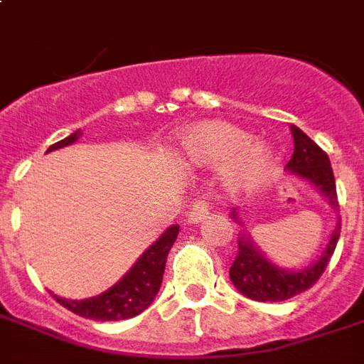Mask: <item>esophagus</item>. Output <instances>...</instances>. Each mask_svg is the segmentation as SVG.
I'll use <instances>...</instances> for the list:
<instances>
[{
  "label": "esophagus",
  "instance_id": "esophagus-1",
  "mask_svg": "<svg viewBox=\"0 0 364 364\" xmlns=\"http://www.w3.org/2000/svg\"><path fill=\"white\" fill-rule=\"evenodd\" d=\"M187 221L191 223V225H200V223L204 221V219H208L210 217V210H208V205H205V202H194L193 205H191V210H188L187 213Z\"/></svg>",
  "mask_w": 364,
  "mask_h": 364
}]
</instances>
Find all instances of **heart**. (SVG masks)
I'll return each instance as SVG.
<instances>
[{
	"instance_id": "b5f03b06",
	"label": "heart",
	"mask_w": 364,
	"mask_h": 364,
	"mask_svg": "<svg viewBox=\"0 0 364 364\" xmlns=\"http://www.w3.org/2000/svg\"><path fill=\"white\" fill-rule=\"evenodd\" d=\"M183 159L196 168H217L225 193L243 194L264 181L274 151L264 139H253L240 126L225 121H200L179 134Z\"/></svg>"
}]
</instances>
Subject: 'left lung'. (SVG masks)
<instances>
[{"instance_id": "obj_1", "label": "left lung", "mask_w": 364, "mask_h": 364, "mask_svg": "<svg viewBox=\"0 0 364 364\" xmlns=\"http://www.w3.org/2000/svg\"><path fill=\"white\" fill-rule=\"evenodd\" d=\"M291 136L294 141V151L285 166V171L289 176L299 177L310 187L316 188L338 213L336 183H334V173L327 153L321 151L317 143L311 141L299 126L291 124ZM230 217L238 225L245 227L240 208H232ZM338 238L340 213L336 217L334 230L328 236L327 245L323 247L316 262H311L306 268H283L266 257L264 251L257 245L245 227L243 230H240L238 255L230 266L228 276H230L234 287L238 289L243 296L257 300V302H282V300L293 299L296 294L304 293L306 289H310L319 279L333 257Z\"/></svg>"}]
</instances>
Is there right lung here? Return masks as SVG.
Returning a JSON list of instances; mask_svg holds the SVG:
<instances>
[{
	"label": "right lung",
	"instance_id": "add662e5",
	"mask_svg": "<svg viewBox=\"0 0 364 364\" xmlns=\"http://www.w3.org/2000/svg\"><path fill=\"white\" fill-rule=\"evenodd\" d=\"M81 136V130L73 132L65 139H60L58 143L50 145L47 153L68 147ZM177 234H179V225H171L166 228L156 238V242L151 243L143 251L141 257L132 264L130 270L104 293L82 300L62 299L54 293L53 296L56 299V302H60L77 316L96 319V321H122V319L139 316L143 310H147L149 306L153 304L154 296L159 293L162 276H164L166 259H168L171 245L176 242Z\"/></svg>",
	"mask_w": 364,
	"mask_h": 364
}]
</instances>
